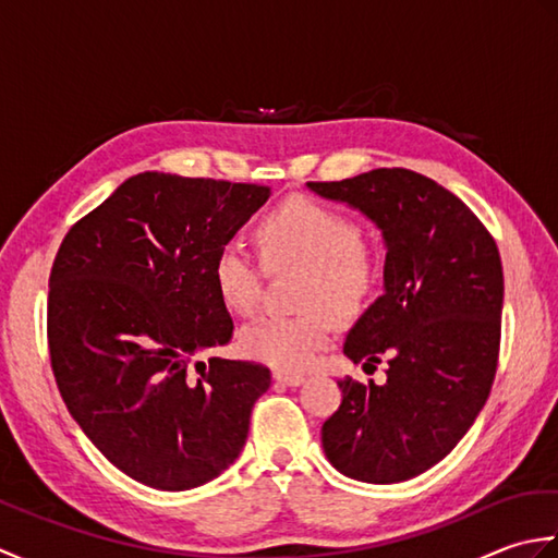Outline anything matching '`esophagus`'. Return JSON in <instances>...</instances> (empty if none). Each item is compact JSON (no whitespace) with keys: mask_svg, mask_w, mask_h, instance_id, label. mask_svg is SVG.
<instances>
[{"mask_svg":"<svg viewBox=\"0 0 558 558\" xmlns=\"http://www.w3.org/2000/svg\"><path fill=\"white\" fill-rule=\"evenodd\" d=\"M272 381H278L282 386H302L304 376L302 374H292V372H272Z\"/></svg>","mask_w":558,"mask_h":558,"instance_id":"esophagus-1","label":"esophagus"}]
</instances>
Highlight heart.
<instances>
[{"instance_id": "obj_1", "label": "heart", "mask_w": 558, "mask_h": 558, "mask_svg": "<svg viewBox=\"0 0 558 558\" xmlns=\"http://www.w3.org/2000/svg\"><path fill=\"white\" fill-rule=\"evenodd\" d=\"M260 258L270 270L302 268L294 316H260L240 330L246 357L286 372H302L328 348L336 318L348 322L372 298L378 256L345 213L294 196L270 208L256 225ZM213 286L225 310L254 314L260 298V268L240 244H225L213 260Z\"/></svg>"}]
</instances>
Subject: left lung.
Masks as SVG:
<instances>
[{"mask_svg": "<svg viewBox=\"0 0 558 558\" xmlns=\"http://www.w3.org/2000/svg\"><path fill=\"white\" fill-rule=\"evenodd\" d=\"M306 186L369 218L386 248L384 294L342 352L364 366L388 357V378L338 381L342 402L322 426L324 453L345 477L405 482L444 460L489 398L504 310L499 248L456 194L412 170Z\"/></svg>", "mask_w": 558, "mask_h": 558, "instance_id": "1", "label": "left lung"}]
</instances>
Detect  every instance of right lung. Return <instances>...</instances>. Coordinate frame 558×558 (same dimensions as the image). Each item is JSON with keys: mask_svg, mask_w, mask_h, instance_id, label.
Listing matches in <instances>:
<instances>
[{"mask_svg": "<svg viewBox=\"0 0 558 558\" xmlns=\"http://www.w3.org/2000/svg\"><path fill=\"white\" fill-rule=\"evenodd\" d=\"M268 196V186L141 172L59 246L47 300L57 388L90 444L146 487H201L246 444L270 372L201 354L234 328L213 260Z\"/></svg>", "mask_w": 558, "mask_h": 558, "instance_id": "1", "label": "right lung"}]
</instances>
